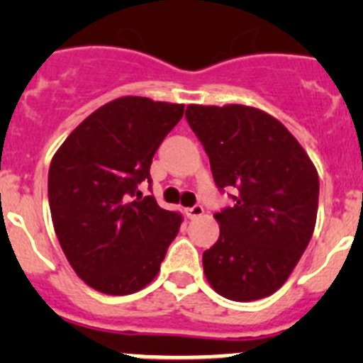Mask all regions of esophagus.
Here are the masks:
<instances>
[{
  "mask_svg": "<svg viewBox=\"0 0 363 363\" xmlns=\"http://www.w3.org/2000/svg\"><path fill=\"white\" fill-rule=\"evenodd\" d=\"M184 214H186V218L195 219V218H199V216L203 214V207H202V205H193V207L186 208Z\"/></svg>",
  "mask_w": 363,
  "mask_h": 363,
  "instance_id": "obj_1",
  "label": "esophagus"
}]
</instances>
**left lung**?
<instances>
[{
    "mask_svg": "<svg viewBox=\"0 0 363 363\" xmlns=\"http://www.w3.org/2000/svg\"><path fill=\"white\" fill-rule=\"evenodd\" d=\"M219 191L233 205L216 212L219 239L203 252L216 294L235 302L279 290L306 251L318 214L320 181L302 145L276 117L246 105H188Z\"/></svg>",
    "mask_w": 363,
    "mask_h": 363,
    "instance_id": "8db88e82",
    "label": "left lung"
}]
</instances>
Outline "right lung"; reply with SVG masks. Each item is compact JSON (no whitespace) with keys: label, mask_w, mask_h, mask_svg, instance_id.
Wrapping results in <instances>:
<instances>
[{"label":"right lung","mask_w":363,"mask_h":363,"mask_svg":"<svg viewBox=\"0 0 363 363\" xmlns=\"http://www.w3.org/2000/svg\"><path fill=\"white\" fill-rule=\"evenodd\" d=\"M184 105L123 96L82 121L50 161L49 205L77 276L107 295H130L158 274L182 216L164 211L151 184L152 156Z\"/></svg>","instance_id":"1"}]
</instances>
